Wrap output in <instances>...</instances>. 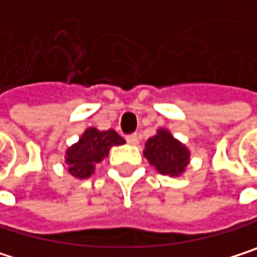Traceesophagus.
<instances>
[{"instance_id": "34e87169", "label": "esophagus", "mask_w": 257, "mask_h": 257, "mask_svg": "<svg viewBox=\"0 0 257 257\" xmlns=\"http://www.w3.org/2000/svg\"><path fill=\"white\" fill-rule=\"evenodd\" d=\"M125 139H127V142L132 144V145H138V144H139V135H138V133H132V135H128Z\"/></svg>"}]
</instances>
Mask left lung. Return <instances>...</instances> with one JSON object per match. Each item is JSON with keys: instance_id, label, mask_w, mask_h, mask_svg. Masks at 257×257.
I'll return each mask as SVG.
<instances>
[{"instance_id": "8db88e82", "label": "left lung", "mask_w": 257, "mask_h": 257, "mask_svg": "<svg viewBox=\"0 0 257 257\" xmlns=\"http://www.w3.org/2000/svg\"><path fill=\"white\" fill-rule=\"evenodd\" d=\"M144 156L160 173L177 177L185 173L189 164V150L177 141L167 128H159L157 133L145 144Z\"/></svg>"}]
</instances>
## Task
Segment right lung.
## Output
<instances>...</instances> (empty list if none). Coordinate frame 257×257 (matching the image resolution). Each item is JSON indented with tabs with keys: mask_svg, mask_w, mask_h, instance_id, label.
<instances>
[{
	"mask_svg": "<svg viewBox=\"0 0 257 257\" xmlns=\"http://www.w3.org/2000/svg\"><path fill=\"white\" fill-rule=\"evenodd\" d=\"M125 141L115 130L100 132L95 127H89L78 142L66 150L65 162L71 176L77 179H87L93 174L97 167L113 145H122Z\"/></svg>",
	"mask_w": 257,
	"mask_h": 257,
	"instance_id": "add662e5",
	"label": "right lung"
}]
</instances>
